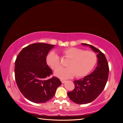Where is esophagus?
<instances>
[{
	"mask_svg": "<svg viewBox=\"0 0 123 123\" xmlns=\"http://www.w3.org/2000/svg\"><path fill=\"white\" fill-rule=\"evenodd\" d=\"M61 82H62V83H64L65 82H66V80H62V79H61Z\"/></svg>",
	"mask_w": 123,
	"mask_h": 123,
	"instance_id": "34e87169",
	"label": "esophagus"
}]
</instances>
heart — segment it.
<instances>
[{
  "label": "heart",
  "instance_id": "heart-1",
  "mask_svg": "<svg viewBox=\"0 0 123 123\" xmlns=\"http://www.w3.org/2000/svg\"><path fill=\"white\" fill-rule=\"evenodd\" d=\"M63 56L69 59L66 68L56 70L55 75L61 79H67L74 76L84 77L93 69L97 57L92 51H84L77 48H69L62 51ZM46 62L52 69L56 70L61 67L60 57L55 52H49L46 57Z\"/></svg>",
  "mask_w": 123,
  "mask_h": 123
}]
</instances>
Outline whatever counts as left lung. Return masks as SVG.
I'll return each instance as SVG.
<instances>
[{
    "mask_svg": "<svg viewBox=\"0 0 123 123\" xmlns=\"http://www.w3.org/2000/svg\"><path fill=\"white\" fill-rule=\"evenodd\" d=\"M82 44L89 46L97 53L98 63L91 74L82 79L74 80V89L68 92L69 98L78 104H86L95 100L105 88L109 73L108 63L105 54L90 44Z\"/></svg>",
    "mask_w": 123,
    "mask_h": 123,
    "instance_id": "8db88e82",
    "label": "left lung"
}]
</instances>
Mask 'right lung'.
<instances>
[{
    "label": "right lung",
    "mask_w": 123,
    "mask_h": 123,
    "mask_svg": "<svg viewBox=\"0 0 123 123\" xmlns=\"http://www.w3.org/2000/svg\"><path fill=\"white\" fill-rule=\"evenodd\" d=\"M54 45L43 43L32 44L23 48L15 61V77L18 88L28 100L36 104L45 103L54 96L62 84L53 77L46 63V56Z\"/></svg>",
    "instance_id": "add662e5"
}]
</instances>
